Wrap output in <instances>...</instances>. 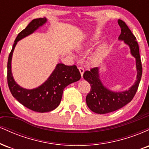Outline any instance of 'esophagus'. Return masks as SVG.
Listing matches in <instances>:
<instances>
[{
    "instance_id": "34e87169",
    "label": "esophagus",
    "mask_w": 149,
    "mask_h": 149,
    "mask_svg": "<svg viewBox=\"0 0 149 149\" xmlns=\"http://www.w3.org/2000/svg\"><path fill=\"white\" fill-rule=\"evenodd\" d=\"M78 69H79V71H80V74H81L82 78H83V73H84V69H83V67H80V66H79V67H78Z\"/></svg>"
}]
</instances>
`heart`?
<instances>
[{
	"mask_svg": "<svg viewBox=\"0 0 149 149\" xmlns=\"http://www.w3.org/2000/svg\"><path fill=\"white\" fill-rule=\"evenodd\" d=\"M100 34L97 33L94 34V36L91 38L90 40H89L87 45H85V47H90L95 45L99 42L100 40ZM84 49V47H82L80 49ZM108 50V45L107 43H103L102 45L99 46L92 53L90 57V62L92 65H99L102 62L104 59L105 58L107 55Z\"/></svg>",
	"mask_w": 149,
	"mask_h": 149,
	"instance_id": "b5f03b06",
	"label": "heart"
}]
</instances>
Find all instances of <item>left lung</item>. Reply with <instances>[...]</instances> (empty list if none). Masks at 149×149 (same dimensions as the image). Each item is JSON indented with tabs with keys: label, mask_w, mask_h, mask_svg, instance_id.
Instances as JSON below:
<instances>
[{
	"label": "left lung",
	"mask_w": 149,
	"mask_h": 149,
	"mask_svg": "<svg viewBox=\"0 0 149 149\" xmlns=\"http://www.w3.org/2000/svg\"><path fill=\"white\" fill-rule=\"evenodd\" d=\"M118 23L121 29V33L118 39L120 40H123L125 43L129 46L131 54L136 59V68L137 71L136 80L132 86L127 90L114 92L109 90L101 81L100 69L98 67L85 71L83 74V78L91 86L90 92L86 97V103L89 109L96 113L105 114L115 111L130 103L137 91L142 75V66L140 59L139 45L136 40V37L123 20L118 19Z\"/></svg>",
	"instance_id": "obj_1"
}]
</instances>
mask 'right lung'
<instances>
[{"label": "right lung", "instance_id": "add662e5", "mask_svg": "<svg viewBox=\"0 0 149 149\" xmlns=\"http://www.w3.org/2000/svg\"><path fill=\"white\" fill-rule=\"evenodd\" d=\"M46 22L47 19L45 17L34 19L18 34L8 61L7 77L11 94L25 107L39 113L49 112L55 109L60 104L64 89L81 78L79 70L76 65L66 66L64 64H58L47 80L36 88L31 90L23 88L15 81L12 73L11 61L15 46L19 40L33 33Z\"/></svg>", "mask_w": 149, "mask_h": 149}]
</instances>
